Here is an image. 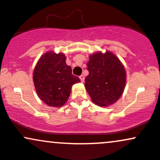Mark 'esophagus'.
Returning a JSON list of instances; mask_svg holds the SVG:
<instances>
[{
  "instance_id": "obj_1",
  "label": "esophagus",
  "mask_w": 160,
  "mask_h": 160,
  "mask_svg": "<svg viewBox=\"0 0 160 160\" xmlns=\"http://www.w3.org/2000/svg\"><path fill=\"white\" fill-rule=\"evenodd\" d=\"M79 78H80V80H81V82H84V81H85V77H84V75H80L79 76Z\"/></svg>"
}]
</instances>
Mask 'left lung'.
I'll use <instances>...</instances> for the list:
<instances>
[{
  "instance_id": "8db88e82",
  "label": "left lung",
  "mask_w": 160,
  "mask_h": 160,
  "mask_svg": "<svg viewBox=\"0 0 160 160\" xmlns=\"http://www.w3.org/2000/svg\"><path fill=\"white\" fill-rule=\"evenodd\" d=\"M87 66L85 86L92 101L99 106L116 102L126 84V71L119 59L109 51L98 52L89 56Z\"/></svg>"
}]
</instances>
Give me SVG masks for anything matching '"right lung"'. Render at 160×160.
Wrapping results in <instances>:
<instances>
[{
  "label": "right lung",
  "instance_id": "1",
  "mask_svg": "<svg viewBox=\"0 0 160 160\" xmlns=\"http://www.w3.org/2000/svg\"><path fill=\"white\" fill-rule=\"evenodd\" d=\"M63 53L48 52L37 62L33 72V82L39 98L48 106L59 108L66 104L72 86L79 82L72 73Z\"/></svg>",
  "mask_w": 160,
  "mask_h": 160
}]
</instances>
